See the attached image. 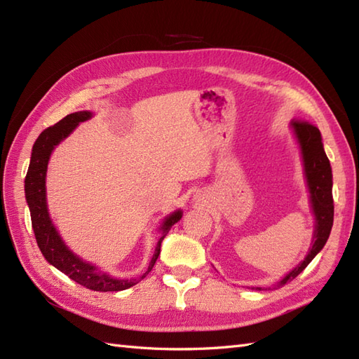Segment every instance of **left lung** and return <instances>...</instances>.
<instances>
[{
	"label": "left lung",
	"mask_w": 359,
	"mask_h": 359,
	"mask_svg": "<svg viewBox=\"0 0 359 359\" xmlns=\"http://www.w3.org/2000/svg\"><path fill=\"white\" fill-rule=\"evenodd\" d=\"M291 128L297 142L300 144L302 158L304 165V177L308 182L311 205L313 216H316V230H313L312 247L309 248L308 255L297 265L292 271H290L277 286H283L285 283L294 280L302 271L308 266L312 259L316 257L321 248L326 245L329 234L334 225V198H332V168L327 155L325 152L321 142V134L317 126L311 125L309 121L292 120ZM262 290V287H256Z\"/></svg>",
	"instance_id": "left-lung-1"
}]
</instances>
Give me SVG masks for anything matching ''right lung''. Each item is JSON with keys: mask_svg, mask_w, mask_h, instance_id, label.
I'll return each mask as SVG.
<instances>
[{"mask_svg": "<svg viewBox=\"0 0 359 359\" xmlns=\"http://www.w3.org/2000/svg\"><path fill=\"white\" fill-rule=\"evenodd\" d=\"M93 114L90 111H79L68 114L55 126H50L46 130H42L36 142L33 144L32 149V158L27 175H25L24 181V190H25V199H27V205L30 208L32 216V226L34 231V238H36L38 247L46 257L50 265H53L59 271H62L72 280L77 282L88 290L99 291V292H114V291H123L128 287L137 285L140 280L151 273L156 259L160 256L161 242L169 233L173 224H177L181 217L182 212L177 210L172 215H169L163 221L160 230L161 238L156 243V248L154 256L149 262V266L144 274L137 278H117L112 277L107 273H103L95 265L88 264L83 259L76 256L74 252L69 250L65 242L60 238L57 230L55 229L53 222L50 219L48 208H47V198H46V175H47V165L50 155L53 152L55 147L73 133L79 123L85 120H90Z\"/></svg>", "mask_w": 359, "mask_h": 359, "instance_id": "right-lung-1", "label": "right lung"}]
</instances>
